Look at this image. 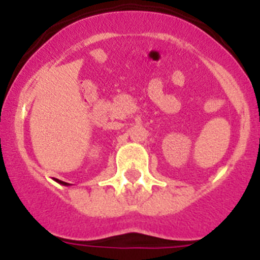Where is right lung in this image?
Here are the masks:
<instances>
[{
  "instance_id": "obj_1",
  "label": "right lung",
  "mask_w": 260,
  "mask_h": 260,
  "mask_svg": "<svg viewBox=\"0 0 260 260\" xmlns=\"http://www.w3.org/2000/svg\"><path fill=\"white\" fill-rule=\"evenodd\" d=\"M59 183H61V185H66V186H69V183H66V182H62V181H58Z\"/></svg>"
}]
</instances>
